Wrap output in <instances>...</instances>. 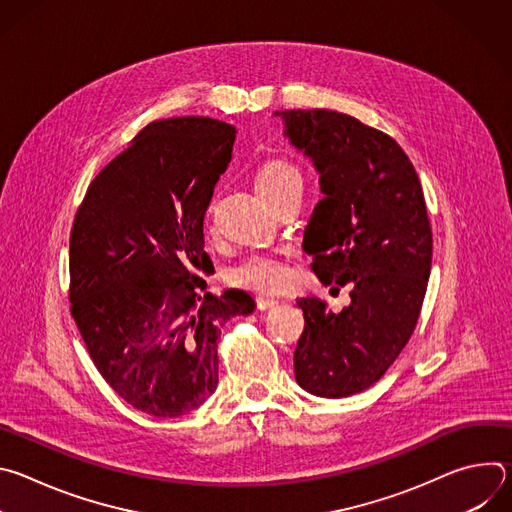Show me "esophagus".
Masks as SVG:
<instances>
[{
  "label": "esophagus",
  "instance_id": "obj_1",
  "mask_svg": "<svg viewBox=\"0 0 512 512\" xmlns=\"http://www.w3.org/2000/svg\"><path fill=\"white\" fill-rule=\"evenodd\" d=\"M255 304H257L259 310H269V308L277 306L279 300H275V298H271V296H259V298L255 300Z\"/></svg>",
  "mask_w": 512,
  "mask_h": 512
}]
</instances>
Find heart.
I'll use <instances>...</instances> for the list:
<instances>
[{"instance_id": "b5f03b06", "label": "heart", "mask_w": 512, "mask_h": 512, "mask_svg": "<svg viewBox=\"0 0 512 512\" xmlns=\"http://www.w3.org/2000/svg\"><path fill=\"white\" fill-rule=\"evenodd\" d=\"M255 188L265 200L271 202L289 190H298V188L302 190V174L291 162L281 158H271L257 168ZM229 279L237 287L261 291V294L279 291L291 279L289 255L287 253H253L231 269Z\"/></svg>"}]
</instances>
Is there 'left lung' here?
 <instances>
[{"instance_id": "obj_1", "label": "left lung", "mask_w": 512, "mask_h": 512, "mask_svg": "<svg viewBox=\"0 0 512 512\" xmlns=\"http://www.w3.org/2000/svg\"><path fill=\"white\" fill-rule=\"evenodd\" d=\"M281 117L320 172L324 198L304 233L312 271L332 289L350 287L338 314L320 298L298 300L296 381L318 397H348L375 385L415 330L433 247L423 188L391 135L328 109Z\"/></svg>"}]
</instances>
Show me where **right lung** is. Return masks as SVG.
<instances>
[{
	"label": "right lung",
	"instance_id": "1",
	"mask_svg": "<svg viewBox=\"0 0 512 512\" xmlns=\"http://www.w3.org/2000/svg\"><path fill=\"white\" fill-rule=\"evenodd\" d=\"M235 127L210 117L145 125L89 184L70 231V314L101 377L131 407L178 417L218 385V336L255 310L206 291L204 212Z\"/></svg>",
	"mask_w": 512,
	"mask_h": 512
}]
</instances>
